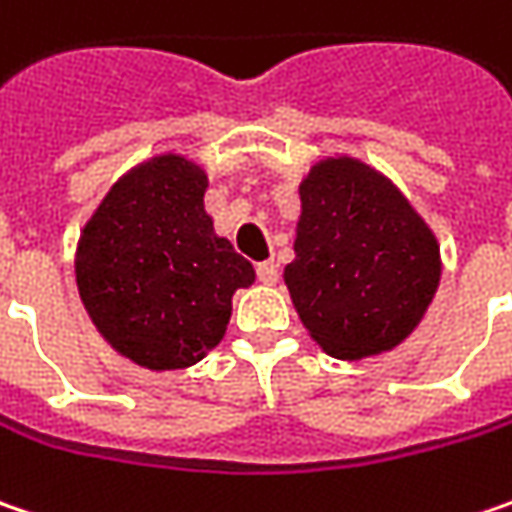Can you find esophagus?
Masks as SVG:
<instances>
[{
	"label": "esophagus",
	"mask_w": 512,
	"mask_h": 512,
	"mask_svg": "<svg viewBox=\"0 0 512 512\" xmlns=\"http://www.w3.org/2000/svg\"><path fill=\"white\" fill-rule=\"evenodd\" d=\"M256 273H259V282L262 285H276V279H279V268L273 262H259Z\"/></svg>",
	"instance_id": "esophagus-1"
}]
</instances>
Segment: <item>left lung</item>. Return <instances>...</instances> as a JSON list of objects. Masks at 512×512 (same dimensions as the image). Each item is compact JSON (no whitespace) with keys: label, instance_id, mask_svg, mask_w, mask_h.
Returning a JSON list of instances; mask_svg holds the SVG:
<instances>
[{"label":"left lung","instance_id":"1","mask_svg":"<svg viewBox=\"0 0 512 512\" xmlns=\"http://www.w3.org/2000/svg\"><path fill=\"white\" fill-rule=\"evenodd\" d=\"M282 276L311 340L354 363L421 325L441 282V244L383 172L331 155L299 181L294 262Z\"/></svg>","mask_w":512,"mask_h":512}]
</instances>
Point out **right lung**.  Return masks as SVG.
<instances>
[{"label":"right lung","mask_w":512,"mask_h":512,"mask_svg":"<svg viewBox=\"0 0 512 512\" xmlns=\"http://www.w3.org/2000/svg\"><path fill=\"white\" fill-rule=\"evenodd\" d=\"M207 172L161 152L120 175L80 230L74 276L97 334L149 371L190 369L221 340L253 265L204 210Z\"/></svg>","instance_id":"add662e5"}]
</instances>
